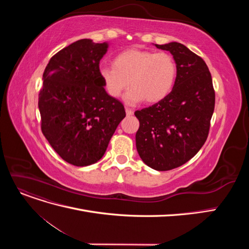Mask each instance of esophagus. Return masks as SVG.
Instances as JSON below:
<instances>
[{"instance_id": "1", "label": "esophagus", "mask_w": 249, "mask_h": 249, "mask_svg": "<svg viewBox=\"0 0 249 249\" xmlns=\"http://www.w3.org/2000/svg\"><path fill=\"white\" fill-rule=\"evenodd\" d=\"M125 113H126V115L127 116H131V115H133L134 114V111L131 109V108H125Z\"/></svg>"}]
</instances>
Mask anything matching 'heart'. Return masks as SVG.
I'll use <instances>...</instances> for the list:
<instances>
[{
	"instance_id": "obj_1",
	"label": "heart",
	"mask_w": 249,
	"mask_h": 249,
	"mask_svg": "<svg viewBox=\"0 0 249 249\" xmlns=\"http://www.w3.org/2000/svg\"><path fill=\"white\" fill-rule=\"evenodd\" d=\"M177 63L168 53L131 49L118 53L112 66H102L100 77L107 93L118 99L129 86L124 101L136 104L145 99L158 103L165 99L175 86Z\"/></svg>"
}]
</instances>
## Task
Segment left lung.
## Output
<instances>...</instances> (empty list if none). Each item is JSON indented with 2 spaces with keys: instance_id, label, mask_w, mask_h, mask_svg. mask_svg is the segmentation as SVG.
I'll return each instance as SVG.
<instances>
[{
  "instance_id": "1",
  "label": "left lung",
  "mask_w": 249,
  "mask_h": 249,
  "mask_svg": "<svg viewBox=\"0 0 249 249\" xmlns=\"http://www.w3.org/2000/svg\"><path fill=\"white\" fill-rule=\"evenodd\" d=\"M156 47L171 53L177 63V80L165 99L135 112L139 120L136 147L147 166L167 171L182 166L205 144L215 91L201 57L178 42Z\"/></svg>"
}]
</instances>
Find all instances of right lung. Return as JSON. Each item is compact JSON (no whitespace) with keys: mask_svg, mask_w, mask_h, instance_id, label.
Wrapping results in <instances>:
<instances>
[{"mask_svg":"<svg viewBox=\"0 0 249 249\" xmlns=\"http://www.w3.org/2000/svg\"><path fill=\"white\" fill-rule=\"evenodd\" d=\"M108 43L80 39L53 56L38 94L41 131L64 161L87 166L102 159L119 123L122 102L111 97L100 77Z\"/></svg>","mask_w":249,"mask_h":249,"instance_id":"obj_1","label":"right lung"}]
</instances>
